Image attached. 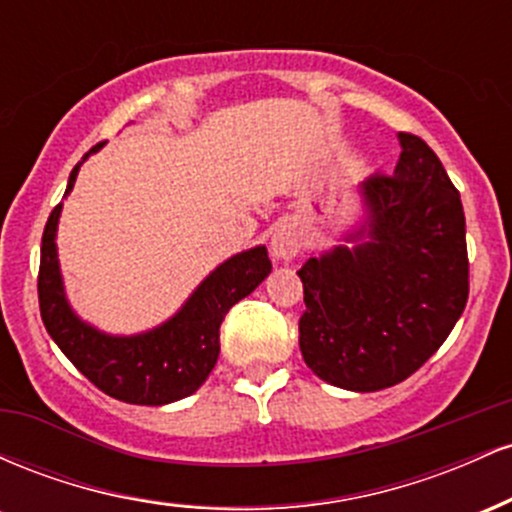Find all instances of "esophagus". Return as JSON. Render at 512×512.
I'll list each match as a JSON object with an SVG mask.
<instances>
[{
	"mask_svg": "<svg viewBox=\"0 0 512 512\" xmlns=\"http://www.w3.org/2000/svg\"><path fill=\"white\" fill-rule=\"evenodd\" d=\"M303 245H305V238L301 228H298V223L293 221L276 223L272 238H269V250H272L276 260H284V262L293 260V257L303 250Z\"/></svg>",
	"mask_w": 512,
	"mask_h": 512,
	"instance_id": "1",
	"label": "esophagus"
}]
</instances>
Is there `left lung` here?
Masks as SVG:
<instances>
[{
	"instance_id": "obj_1",
	"label": "left lung",
	"mask_w": 512,
	"mask_h": 512,
	"mask_svg": "<svg viewBox=\"0 0 512 512\" xmlns=\"http://www.w3.org/2000/svg\"><path fill=\"white\" fill-rule=\"evenodd\" d=\"M395 173L358 185L366 223L298 269L303 361L320 380L375 392L407 380L440 349L469 296L464 211L440 158L399 132Z\"/></svg>"
}]
</instances>
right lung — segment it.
Returning <instances> with one entry per match:
<instances>
[{
    "label": "right lung",
    "instance_id": "add662e5",
    "mask_svg": "<svg viewBox=\"0 0 512 512\" xmlns=\"http://www.w3.org/2000/svg\"><path fill=\"white\" fill-rule=\"evenodd\" d=\"M101 146H93L81 163ZM81 163H76L69 175L64 197L72 192ZM60 214L62 204H57L45 223L40 245L38 301L45 330L62 354L98 390L127 404L161 407L197 392L219 358V327L223 317L272 272L267 248L257 245L219 264L163 325L142 334L115 337L81 320L67 301L55 243Z\"/></svg>",
    "mask_w": 512,
    "mask_h": 512
}]
</instances>
